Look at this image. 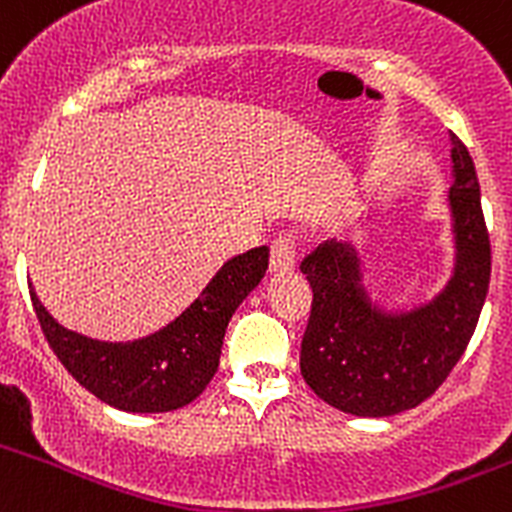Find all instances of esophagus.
I'll return each instance as SVG.
<instances>
[{
  "label": "esophagus",
  "mask_w": 512,
  "mask_h": 512,
  "mask_svg": "<svg viewBox=\"0 0 512 512\" xmlns=\"http://www.w3.org/2000/svg\"><path fill=\"white\" fill-rule=\"evenodd\" d=\"M295 267V247L290 237L280 235L272 242L270 250V272H290Z\"/></svg>",
  "instance_id": "34e87169"
}]
</instances>
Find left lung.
<instances>
[{
    "label": "left lung",
    "instance_id": "left-lung-1",
    "mask_svg": "<svg viewBox=\"0 0 512 512\" xmlns=\"http://www.w3.org/2000/svg\"><path fill=\"white\" fill-rule=\"evenodd\" d=\"M453 142L455 267L443 292L405 312L377 307L362 287L360 255L327 240L302 260L312 310L300 372L320 400L357 418H388L428 400L468 347L490 282V237L468 147Z\"/></svg>",
    "mask_w": 512,
    "mask_h": 512
}]
</instances>
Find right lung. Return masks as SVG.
Instances as JSON below:
<instances>
[{
  "mask_svg": "<svg viewBox=\"0 0 512 512\" xmlns=\"http://www.w3.org/2000/svg\"><path fill=\"white\" fill-rule=\"evenodd\" d=\"M267 260L265 245L227 260L177 320L132 342H102L67 330L32 287L29 295L49 347L82 388L124 413H170L207 388L220 365L227 322L260 285Z\"/></svg>",
  "mask_w": 512,
  "mask_h": 512,
  "instance_id": "obj_1",
  "label": "right lung"
}]
</instances>
